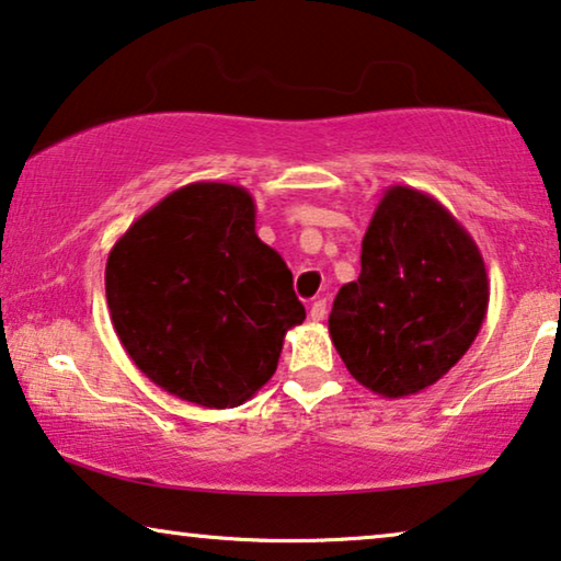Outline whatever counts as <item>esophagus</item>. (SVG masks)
I'll use <instances>...</instances> for the list:
<instances>
[{
  "mask_svg": "<svg viewBox=\"0 0 561 561\" xmlns=\"http://www.w3.org/2000/svg\"><path fill=\"white\" fill-rule=\"evenodd\" d=\"M325 314H328L325 299H314V302L310 305V320L320 322V320H325Z\"/></svg>",
  "mask_w": 561,
  "mask_h": 561,
  "instance_id": "obj_1",
  "label": "esophagus"
}]
</instances>
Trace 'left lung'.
<instances>
[{
    "mask_svg": "<svg viewBox=\"0 0 561 561\" xmlns=\"http://www.w3.org/2000/svg\"><path fill=\"white\" fill-rule=\"evenodd\" d=\"M478 243L432 195L391 185L360 243V274L337 291L328 330L360 386L404 399L437 383L483 328Z\"/></svg>",
    "mask_w": 561,
    "mask_h": 561,
    "instance_id": "obj_1",
    "label": "left lung"
}]
</instances>
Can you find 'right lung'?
Segmentation results:
<instances>
[{
    "label": "right lung",
    "mask_w": 561,
    "mask_h": 561,
    "mask_svg": "<svg viewBox=\"0 0 561 561\" xmlns=\"http://www.w3.org/2000/svg\"><path fill=\"white\" fill-rule=\"evenodd\" d=\"M106 302L134 366L208 409L254 397L305 320L254 198L231 183H191L141 213L108 251Z\"/></svg>",
    "instance_id": "obj_1"
}]
</instances>
